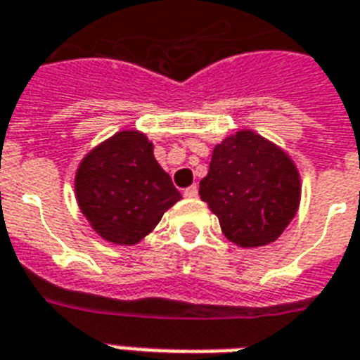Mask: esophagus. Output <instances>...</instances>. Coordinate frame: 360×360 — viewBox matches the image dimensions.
<instances>
[{"instance_id": "obj_1", "label": "esophagus", "mask_w": 360, "mask_h": 360, "mask_svg": "<svg viewBox=\"0 0 360 360\" xmlns=\"http://www.w3.org/2000/svg\"><path fill=\"white\" fill-rule=\"evenodd\" d=\"M197 195H199L197 186H190V188H186V190H184V197H188V199H195Z\"/></svg>"}]
</instances>
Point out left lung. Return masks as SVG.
<instances>
[{
	"label": "left lung",
	"mask_w": 360,
	"mask_h": 360,
	"mask_svg": "<svg viewBox=\"0 0 360 360\" xmlns=\"http://www.w3.org/2000/svg\"><path fill=\"white\" fill-rule=\"evenodd\" d=\"M300 172L285 151L254 131L214 146L199 195L229 241L243 248L277 241L298 212Z\"/></svg>",
	"instance_id": "obj_1"
}]
</instances>
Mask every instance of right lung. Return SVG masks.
<instances>
[{
  "label": "right lung",
  "instance_id": "obj_1",
  "mask_svg": "<svg viewBox=\"0 0 360 360\" xmlns=\"http://www.w3.org/2000/svg\"><path fill=\"white\" fill-rule=\"evenodd\" d=\"M75 199L96 233L136 245L182 199L139 131H121L91 150L75 172Z\"/></svg>",
  "mask_w": 360,
  "mask_h": 360
}]
</instances>
